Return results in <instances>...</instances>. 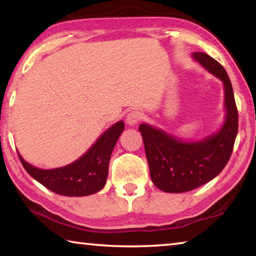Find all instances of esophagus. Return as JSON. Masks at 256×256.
Returning a JSON list of instances; mask_svg holds the SVG:
<instances>
[{"mask_svg": "<svg viewBox=\"0 0 256 256\" xmlns=\"http://www.w3.org/2000/svg\"><path fill=\"white\" fill-rule=\"evenodd\" d=\"M144 118V114L138 110H131L126 115V123L130 125H136Z\"/></svg>", "mask_w": 256, "mask_h": 256, "instance_id": "esophagus-1", "label": "esophagus"}]
</instances>
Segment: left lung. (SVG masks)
<instances>
[{"mask_svg": "<svg viewBox=\"0 0 256 256\" xmlns=\"http://www.w3.org/2000/svg\"><path fill=\"white\" fill-rule=\"evenodd\" d=\"M193 58L224 82L227 118L222 128L214 136L190 144L150 125L138 126L151 180L159 190L168 193L192 190L219 175L230 158L238 132V110L226 70L206 53L196 52Z\"/></svg>", "mask_w": 256, "mask_h": 256, "instance_id": "1", "label": "left lung"}]
</instances>
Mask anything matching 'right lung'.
Masks as SVG:
<instances>
[{
    "instance_id": "right-lung-1",
    "label": "right lung",
    "mask_w": 256,
    "mask_h": 256,
    "mask_svg": "<svg viewBox=\"0 0 256 256\" xmlns=\"http://www.w3.org/2000/svg\"><path fill=\"white\" fill-rule=\"evenodd\" d=\"M123 130V122L114 124L86 154L76 162L56 170H40L26 162L19 154L18 156L28 174L52 192L66 196H90L105 186L110 156Z\"/></svg>"
}]
</instances>
